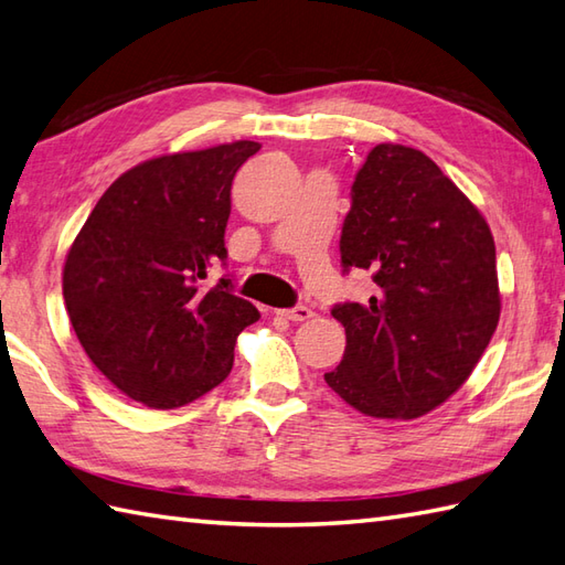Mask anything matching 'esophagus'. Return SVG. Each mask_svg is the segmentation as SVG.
<instances>
[{
    "mask_svg": "<svg viewBox=\"0 0 565 565\" xmlns=\"http://www.w3.org/2000/svg\"><path fill=\"white\" fill-rule=\"evenodd\" d=\"M280 317H285L287 321H295V323H299V321H307V319H311L315 317V311H311L309 307H292V309H282V311H278Z\"/></svg>",
    "mask_w": 565,
    "mask_h": 565,
    "instance_id": "34e87169",
    "label": "esophagus"
}]
</instances>
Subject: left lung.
I'll return each mask as SVG.
<instances>
[{"label": "left lung", "mask_w": 565, "mask_h": 565, "mask_svg": "<svg viewBox=\"0 0 565 565\" xmlns=\"http://www.w3.org/2000/svg\"><path fill=\"white\" fill-rule=\"evenodd\" d=\"M350 195L343 270H367L380 292L331 309L345 353L323 380L365 416L420 418L469 380L491 343L500 319L493 234L413 147H374Z\"/></svg>", "instance_id": "1"}]
</instances>
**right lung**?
I'll list each match as a JSON object with an SVG mask.
<instances>
[{
    "mask_svg": "<svg viewBox=\"0 0 565 565\" xmlns=\"http://www.w3.org/2000/svg\"><path fill=\"white\" fill-rule=\"evenodd\" d=\"M258 142L177 152L108 185L62 270V295L84 353L125 396L179 408L227 380L234 343L258 309L232 280L205 287L227 260L232 181Z\"/></svg>",
    "mask_w": 565,
    "mask_h": 565,
    "instance_id": "add662e5",
    "label": "right lung"
}]
</instances>
